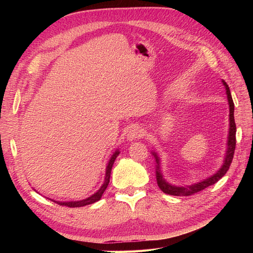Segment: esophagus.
Wrapping results in <instances>:
<instances>
[{
    "label": "esophagus",
    "instance_id": "obj_1",
    "mask_svg": "<svg viewBox=\"0 0 253 253\" xmlns=\"http://www.w3.org/2000/svg\"><path fill=\"white\" fill-rule=\"evenodd\" d=\"M143 135H144L143 129L139 126H135V127H132L131 129H129L126 138H127L128 141H134L136 139L142 138Z\"/></svg>",
    "mask_w": 253,
    "mask_h": 253
}]
</instances>
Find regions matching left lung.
<instances>
[{
	"label": "left lung",
	"mask_w": 253,
	"mask_h": 253,
	"mask_svg": "<svg viewBox=\"0 0 253 253\" xmlns=\"http://www.w3.org/2000/svg\"><path fill=\"white\" fill-rule=\"evenodd\" d=\"M223 84L225 85L226 88V94H227V98H228V102H229V120H230V127H229V135H228V142H227V151H226V156H225V160L224 164L221 166L220 169L215 173L213 174L210 177L206 178L200 182L193 183V185H189V186H182V187H177V186H173L171 183H169L168 181H166V179L164 178V176L160 172V160L158 155L156 154L155 152H152L153 156H154L155 160H156V179H157V185L160 188V190L163 191L164 193L170 194V195H174V196H189L192 195L194 193L200 192V191L208 188L209 186L214 185V183L217 182L223 176L227 173V171L229 170V167H230L232 159H233V155H234V150H235V143H236V139H235V133H236V126H235V121H234V103L232 100L231 97V93L230 89H229L228 84L223 80Z\"/></svg>",
	"instance_id": "obj_1"
}]
</instances>
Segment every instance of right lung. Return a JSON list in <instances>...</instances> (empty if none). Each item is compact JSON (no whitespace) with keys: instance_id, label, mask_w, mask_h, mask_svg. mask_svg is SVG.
I'll return each mask as SVG.
<instances>
[{"instance_id":"obj_1","label":"right lung","mask_w":253,"mask_h":253,"mask_svg":"<svg viewBox=\"0 0 253 253\" xmlns=\"http://www.w3.org/2000/svg\"><path fill=\"white\" fill-rule=\"evenodd\" d=\"M119 150L115 151L114 154L112 155L111 159L109 160L108 166H106V171H105V177H104V182L103 185L101 186V188L99 189L97 192L93 195H90L89 197L85 198V200H82V201H75V202H57V201H52L55 202L56 204L60 205V206H65V207H70V208H77V207H83V206H87L90 204H94L96 202H98L100 200L102 194L104 193V191L106 190L109 186V182H110V177H111V171H112V168L114 165L115 159L117 158V156L119 155Z\"/></svg>"}]
</instances>
